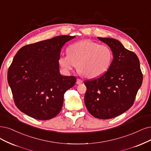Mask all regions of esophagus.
I'll use <instances>...</instances> for the list:
<instances>
[{
  "label": "esophagus",
  "instance_id": "esophagus-1",
  "mask_svg": "<svg viewBox=\"0 0 151 151\" xmlns=\"http://www.w3.org/2000/svg\"><path fill=\"white\" fill-rule=\"evenodd\" d=\"M83 83V80H81V79L78 78V79L76 80V84L80 85V84H81V83Z\"/></svg>",
  "mask_w": 151,
  "mask_h": 151
}]
</instances>
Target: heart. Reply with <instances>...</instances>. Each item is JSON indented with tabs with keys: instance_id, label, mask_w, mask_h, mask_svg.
I'll return each mask as SVG.
<instances>
[{
	"instance_id": "b5f03b06",
	"label": "heart",
	"mask_w": 151,
	"mask_h": 151,
	"mask_svg": "<svg viewBox=\"0 0 151 151\" xmlns=\"http://www.w3.org/2000/svg\"><path fill=\"white\" fill-rule=\"evenodd\" d=\"M68 55H61L58 63L69 71L77 66V70L85 77L93 78L104 74L113 59L112 50L106 45H99L90 40L72 44L67 48Z\"/></svg>"
}]
</instances>
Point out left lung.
<instances>
[{"label": "left lung", "instance_id": "obj_1", "mask_svg": "<svg viewBox=\"0 0 151 151\" xmlns=\"http://www.w3.org/2000/svg\"><path fill=\"white\" fill-rule=\"evenodd\" d=\"M112 50L109 68L98 78L86 80L85 103L88 111L98 119L115 118L134 104L142 83V73L137 55L111 38L98 37Z\"/></svg>", "mask_w": 151, "mask_h": 151}]
</instances>
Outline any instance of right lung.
I'll list each match as a JSON object with an SVG mask.
<instances>
[{
	"label": "right lung",
	"mask_w": 151,
	"mask_h": 151,
	"mask_svg": "<svg viewBox=\"0 0 151 151\" xmlns=\"http://www.w3.org/2000/svg\"><path fill=\"white\" fill-rule=\"evenodd\" d=\"M75 37L60 35L27 45L14 57L7 81L17 108L38 120H48L61 109L65 93L75 85L74 76L60 74L61 49Z\"/></svg>",
	"instance_id": "right-lung-1"
}]
</instances>
